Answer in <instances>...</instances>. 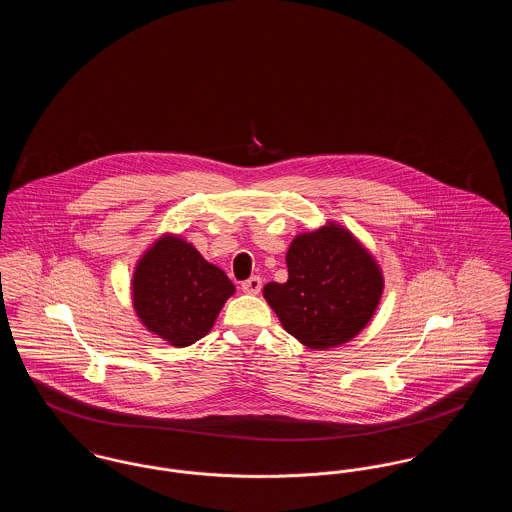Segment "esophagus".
Wrapping results in <instances>:
<instances>
[{
	"instance_id": "esophagus-1",
	"label": "esophagus",
	"mask_w": 512,
	"mask_h": 512,
	"mask_svg": "<svg viewBox=\"0 0 512 512\" xmlns=\"http://www.w3.org/2000/svg\"><path fill=\"white\" fill-rule=\"evenodd\" d=\"M261 288H263V280L259 276H251L249 280H245L242 284V290L245 293H251V295L261 292Z\"/></svg>"
}]
</instances>
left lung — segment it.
<instances>
[{
  "mask_svg": "<svg viewBox=\"0 0 512 512\" xmlns=\"http://www.w3.org/2000/svg\"><path fill=\"white\" fill-rule=\"evenodd\" d=\"M286 265L288 280L268 282L263 297L295 340L324 351L365 330L384 293V272L349 228L326 220L297 234Z\"/></svg>",
  "mask_w": 512,
  "mask_h": 512,
  "instance_id": "8db88e82",
  "label": "left lung"
}]
</instances>
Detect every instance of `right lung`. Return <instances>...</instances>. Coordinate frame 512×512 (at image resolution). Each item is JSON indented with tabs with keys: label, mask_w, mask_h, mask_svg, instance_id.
<instances>
[{
	"label": "right lung",
	"mask_w": 512,
	"mask_h": 512,
	"mask_svg": "<svg viewBox=\"0 0 512 512\" xmlns=\"http://www.w3.org/2000/svg\"><path fill=\"white\" fill-rule=\"evenodd\" d=\"M234 293L236 286L224 270L172 232L153 240L130 280L136 317L149 334L174 347H188L207 336Z\"/></svg>",
	"instance_id": "obj_1"
}]
</instances>
